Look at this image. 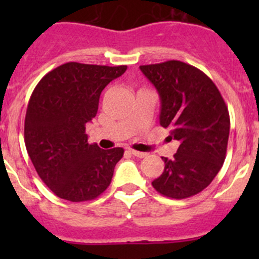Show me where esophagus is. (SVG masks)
<instances>
[{"label": "esophagus", "mask_w": 259, "mask_h": 259, "mask_svg": "<svg viewBox=\"0 0 259 259\" xmlns=\"http://www.w3.org/2000/svg\"><path fill=\"white\" fill-rule=\"evenodd\" d=\"M129 151L133 154V155L137 156V158H144V156H146V153H143V151L134 150V149H129Z\"/></svg>", "instance_id": "34e87169"}]
</instances>
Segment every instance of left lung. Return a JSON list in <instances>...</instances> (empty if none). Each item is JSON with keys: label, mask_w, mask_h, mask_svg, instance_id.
Here are the masks:
<instances>
[{"label": "left lung", "mask_w": 259, "mask_h": 259, "mask_svg": "<svg viewBox=\"0 0 259 259\" xmlns=\"http://www.w3.org/2000/svg\"><path fill=\"white\" fill-rule=\"evenodd\" d=\"M140 70L160 96V125L180 143L154 189L173 199L202 192L224 163L229 138L228 108L218 88L203 71L178 60L142 65Z\"/></svg>", "instance_id": "8db88e82"}]
</instances>
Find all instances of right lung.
Returning <instances> with one entry per match:
<instances>
[{"mask_svg": "<svg viewBox=\"0 0 259 259\" xmlns=\"http://www.w3.org/2000/svg\"><path fill=\"white\" fill-rule=\"evenodd\" d=\"M127 66L66 62L32 91L25 145L38 177L61 199L93 200L110 185L124 149L89 144L86 124L96 116L101 91Z\"/></svg>", "mask_w": 259, "mask_h": 259, "instance_id": "right-lung-1", "label": "right lung"}]
</instances>
